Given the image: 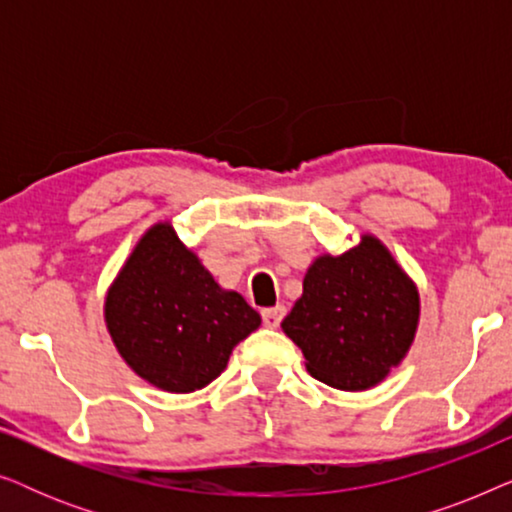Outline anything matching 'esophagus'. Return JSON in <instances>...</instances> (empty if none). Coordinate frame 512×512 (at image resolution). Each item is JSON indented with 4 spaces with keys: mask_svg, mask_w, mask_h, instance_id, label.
Masks as SVG:
<instances>
[{
    "mask_svg": "<svg viewBox=\"0 0 512 512\" xmlns=\"http://www.w3.org/2000/svg\"><path fill=\"white\" fill-rule=\"evenodd\" d=\"M284 314H286V310H284V305H275V307H265V310L261 312V317H263V324H265V326H268V328H277L279 324H282Z\"/></svg>",
    "mask_w": 512,
    "mask_h": 512,
    "instance_id": "esophagus-1",
    "label": "esophagus"
}]
</instances>
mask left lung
<instances>
[{
	"label": "left lung",
	"instance_id": "1",
	"mask_svg": "<svg viewBox=\"0 0 512 512\" xmlns=\"http://www.w3.org/2000/svg\"><path fill=\"white\" fill-rule=\"evenodd\" d=\"M419 296L375 237L342 256H321L303 279V296L282 321L303 349L307 370L335 389H370L412 345Z\"/></svg>",
	"mask_w": 512,
	"mask_h": 512
}]
</instances>
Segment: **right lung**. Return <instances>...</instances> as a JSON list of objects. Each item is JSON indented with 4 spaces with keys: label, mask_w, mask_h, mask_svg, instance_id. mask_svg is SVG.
<instances>
[{
    "label": "right lung",
    "mask_w": 512,
    "mask_h": 512,
    "mask_svg": "<svg viewBox=\"0 0 512 512\" xmlns=\"http://www.w3.org/2000/svg\"><path fill=\"white\" fill-rule=\"evenodd\" d=\"M104 317L128 366L172 394L216 380L237 342L261 326L254 307L223 291L167 223L139 240L109 289Z\"/></svg>",
    "instance_id": "right-lung-1"
}]
</instances>
